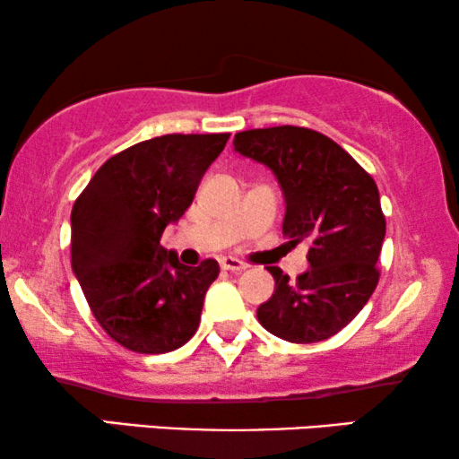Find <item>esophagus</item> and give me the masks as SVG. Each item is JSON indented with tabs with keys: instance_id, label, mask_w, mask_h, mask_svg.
<instances>
[{
	"instance_id": "1",
	"label": "esophagus",
	"mask_w": 459,
	"mask_h": 459,
	"mask_svg": "<svg viewBox=\"0 0 459 459\" xmlns=\"http://www.w3.org/2000/svg\"><path fill=\"white\" fill-rule=\"evenodd\" d=\"M221 267L223 269H228V272H234V273H238V272H244V269H247L248 265L244 261H240V259H236V256H223L221 261Z\"/></svg>"
}]
</instances>
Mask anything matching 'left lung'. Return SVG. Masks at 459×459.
Masks as SVG:
<instances>
[{
  "label": "left lung",
  "instance_id": "left-lung-1",
  "mask_svg": "<svg viewBox=\"0 0 459 459\" xmlns=\"http://www.w3.org/2000/svg\"><path fill=\"white\" fill-rule=\"evenodd\" d=\"M234 150L272 169L286 203L281 231L294 244H311L309 269L297 281L267 267L275 292L256 317L288 342L334 336L363 309L380 278L376 263L386 221L376 181L336 142L307 127L240 131Z\"/></svg>",
  "mask_w": 459,
  "mask_h": 459
}]
</instances>
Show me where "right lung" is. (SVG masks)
<instances>
[{"instance_id": "add662e5", "label": "right lung", "mask_w": 459, "mask_h": 459, "mask_svg": "<svg viewBox=\"0 0 459 459\" xmlns=\"http://www.w3.org/2000/svg\"><path fill=\"white\" fill-rule=\"evenodd\" d=\"M230 134L140 142L98 169L71 212V259L93 317L135 353H169L196 334L219 263H179L160 236L192 204Z\"/></svg>"}]
</instances>
